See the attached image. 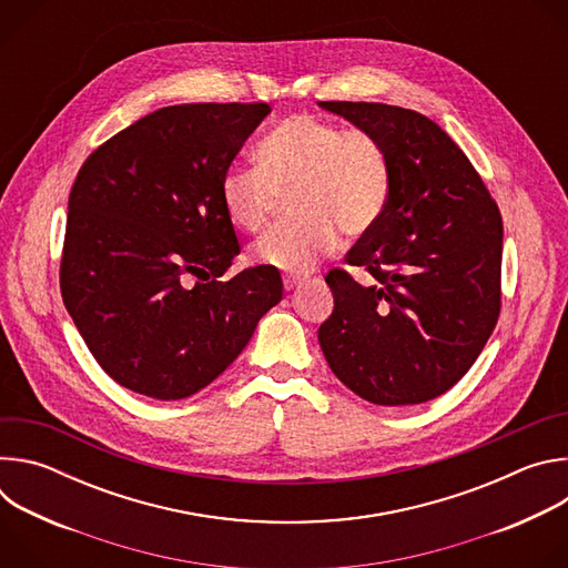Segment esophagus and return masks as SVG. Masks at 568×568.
<instances>
[{
	"label": "esophagus",
	"instance_id": "esophagus-1",
	"mask_svg": "<svg viewBox=\"0 0 568 568\" xmlns=\"http://www.w3.org/2000/svg\"><path fill=\"white\" fill-rule=\"evenodd\" d=\"M305 281V276H298V274H287V276H283V287L287 290V292H292V290H296L301 283Z\"/></svg>",
	"mask_w": 568,
	"mask_h": 568
}]
</instances>
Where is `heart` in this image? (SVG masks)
<instances>
[{
  "label": "heart",
  "mask_w": 568,
  "mask_h": 568,
  "mask_svg": "<svg viewBox=\"0 0 568 568\" xmlns=\"http://www.w3.org/2000/svg\"><path fill=\"white\" fill-rule=\"evenodd\" d=\"M258 169L231 166L220 197L233 226L256 233L290 195L296 215L252 247L261 265L305 272L331 256L346 235L368 233L393 193V161L384 141L364 128H342L314 114L281 119L256 148Z\"/></svg>",
  "instance_id": "b5f03b06"
}]
</instances>
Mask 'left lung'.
<instances>
[{"mask_svg":"<svg viewBox=\"0 0 568 568\" xmlns=\"http://www.w3.org/2000/svg\"><path fill=\"white\" fill-rule=\"evenodd\" d=\"M377 134L390 152L393 193L382 220L346 254L375 285L331 270L333 314L318 344L359 397L402 407L449 390L476 362L501 312L504 222L471 161L420 112L321 101Z\"/></svg>","mask_w":568,"mask_h":568,"instance_id":"left-lung-1","label":"left lung"}]
</instances>
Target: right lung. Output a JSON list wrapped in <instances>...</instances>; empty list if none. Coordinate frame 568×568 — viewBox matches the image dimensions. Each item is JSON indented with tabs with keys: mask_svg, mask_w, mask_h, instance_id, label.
Here are the masks:
<instances>
[{
	"mask_svg": "<svg viewBox=\"0 0 568 568\" xmlns=\"http://www.w3.org/2000/svg\"><path fill=\"white\" fill-rule=\"evenodd\" d=\"M267 103L161 108L88 159L69 193L60 292L80 337L121 386L182 399L211 384L283 298L240 254L220 182Z\"/></svg>",
	"mask_w": 568,
	"mask_h": 568,
	"instance_id": "1",
	"label": "right lung"
}]
</instances>
